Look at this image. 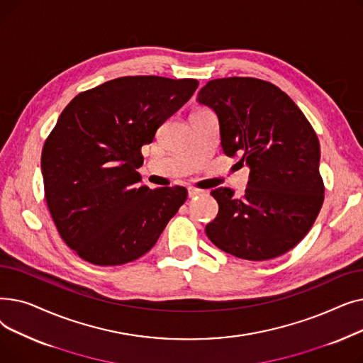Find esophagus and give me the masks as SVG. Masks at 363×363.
Wrapping results in <instances>:
<instances>
[{
  "instance_id": "1",
  "label": "esophagus",
  "mask_w": 363,
  "mask_h": 363,
  "mask_svg": "<svg viewBox=\"0 0 363 363\" xmlns=\"http://www.w3.org/2000/svg\"><path fill=\"white\" fill-rule=\"evenodd\" d=\"M200 194H203L201 189H197V188H193V186L188 188V197H189V199H194V197H197V196H200Z\"/></svg>"
}]
</instances>
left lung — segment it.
Returning a JSON list of instances; mask_svg holds the SVG:
<instances>
[{
  "label": "left lung",
  "mask_w": 363,
  "mask_h": 363,
  "mask_svg": "<svg viewBox=\"0 0 363 363\" xmlns=\"http://www.w3.org/2000/svg\"><path fill=\"white\" fill-rule=\"evenodd\" d=\"M197 101L218 116L226 156L250 169L242 197L216 188L219 204L206 234L218 249L245 260H269L309 233L323 203L316 133L287 94L256 78L208 81Z\"/></svg>",
  "instance_id": "1"
}]
</instances>
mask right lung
Returning <instances> with one entry per match:
<instances>
[{"label": "right lung", "instance_id": "obj_1", "mask_svg": "<svg viewBox=\"0 0 363 363\" xmlns=\"http://www.w3.org/2000/svg\"><path fill=\"white\" fill-rule=\"evenodd\" d=\"M196 79L123 76L66 106L41 156L45 200L60 237L84 260L118 266L155 245L186 200L184 186L150 189L141 147L196 92Z\"/></svg>", "mask_w": 363, "mask_h": 363}]
</instances>
